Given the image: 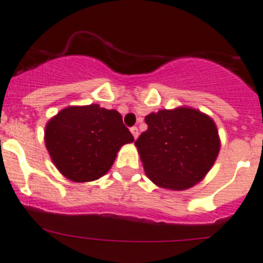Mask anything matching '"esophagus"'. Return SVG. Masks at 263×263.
Here are the masks:
<instances>
[{
    "instance_id": "1",
    "label": "esophagus",
    "mask_w": 263,
    "mask_h": 263,
    "mask_svg": "<svg viewBox=\"0 0 263 263\" xmlns=\"http://www.w3.org/2000/svg\"><path fill=\"white\" fill-rule=\"evenodd\" d=\"M130 132H132L133 137H134V139H137L138 135H139V132H138L137 126H133V128H130Z\"/></svg>"
}]
</instances>
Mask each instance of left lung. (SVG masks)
<instances>
[{
  "label": "left lung",
  "mask_w": 263,
  "mask_h": 263,
  "mask_svg": "<svg viewBox=\"0 0 263 263\" xmlns=\"http://www.w3.org/2000/svg\"><path fill=\"white\" fill-rule=\"evenodd\" d=\"M144 120L148 129L135 145L148 179L171 191H185L203 180L220 152L215 121L186 106L151 112Z\"/></svg>",
  "instance_id": "left-lung-1"
}]
</instances>
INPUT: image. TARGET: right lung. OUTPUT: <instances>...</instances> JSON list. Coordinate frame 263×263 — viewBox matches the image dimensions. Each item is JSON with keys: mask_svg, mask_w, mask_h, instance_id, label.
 I'll list each match as a JSON object with an SVG mask.
<instances>
[{"mask_svg": "<svg viewBox=\"0 0 263 263\" xmlns=\"http://www.w3.org/2000/svg\"><path fill=\"white\" fill-rule=\"evenodd\" d=\"M133 142L120 114L97 103L62 108L44 129V144L52 162L75 183L102 178L120 148Z\"/></svg>", "mask_w": 263, "mask_h": 263, "instance_id": "1", "label": "right lung"}]
</instances>
